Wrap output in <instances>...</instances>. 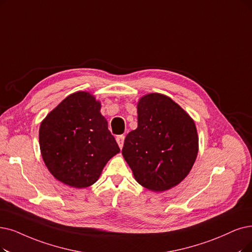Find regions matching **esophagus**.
I'll return each instance as SVG.
<instances>
[{
    "mask_svg": "<svg viewBox=\"0 0 252 252\" xmlns=\"http://www.w3.org/2000/svg\"><path fill=\"white\" fill-rule=\"evenodd\" d=\"M124 139H125V136H124V135H118V136L116 137V140H117V143H118V145H119L120 149H122V148H123V145H124Z\"/></svg>",
    "mask_w": 252,
    "mask_h": 252,
    "instance_id": "1",
    "label": "esophagus"
}]
</instances>
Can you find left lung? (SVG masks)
<instances>
[{
  "mask_svg": "<svg viewBox=\"0 0 252 252\" xmlns=\"http://www.w3.org/2000/svg\"><path fill=\"white\" fill-rule=\"evenodd\" d=\"M198 153L194 121L172 98L150 93L137 102V128L130 131L122 154L143 187L162 192L180 184Z\"/></svg>",
  "mask_w": 252,
  "mask_h": 252,
  "instance_id": "obj_1",
  "label": "left lung"
}]
</instances>
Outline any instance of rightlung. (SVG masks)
<instances>
[{"label": "right lung", "instance_id": "right-lung-1", "mask_svg": "<svg viewBox=\"0 0 252 252\" xmlns=\"http://www.w3.org/2000/svg\"><path fill=\"white\" fill-rule=\"evenodd\" d=\"M100 109L101 103L93 94L78 91L67 96L40 124L42 159L49 173L65 185H93L107 161L120 152Z\"/></svg>", "mask_w": 252, "mask_h": 252}]
</instances>
